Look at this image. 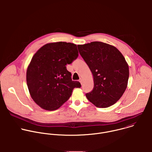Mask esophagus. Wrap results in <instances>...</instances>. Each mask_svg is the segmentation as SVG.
Returning <instances> with one entry per match:
<instances>
[{"instance_id":"esophagus-1","label":"esophagus","mask_w":152,"mask_h":152,"mask_svg":"<svg viewBox=\"0 0 152 152\" xmlns=\"http://www.w3.org/2000/svg\"><path fill=\"white\" fill-rule=\"evenodd\" d=\"M79 82H80V83L81 84L83 83V80H82V79H79Z\"/></svg>"}]
</instances>
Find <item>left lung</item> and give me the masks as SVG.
I'll return each instance as SVG.
<instances>
[{"label": "left lung", "mask_w": 152, "mask_h": 152, "mask_svg": "<svg viewBox=\"0 0 152 152\" xmlns=\"http://www.w3.org/2000/svg\"><path fill=\"white\" fill-rule=\"evenodd\" d=\"M77 47L94 77V88L86 98L98 107L114 104L127 88L129 72L125 58L116 48L100 41Z\"/></svg>", "instance_id": "1"}]
</instances>
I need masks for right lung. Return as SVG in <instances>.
Returning <instances> with one entry per match:
<instances>
[{"label":"right lung","instance_id":"obj_1","mask_svg":"<svg viewBox=\"0 0 152 152\" xmlns=\"http://www.w3.org/2000/svg\"><path fill=\"white\" fill-rule=\"evenodd\" d=\"M73 43L57 42L46 44L34 55L26 72L29 91L34 101L42 109L57 110L70 97L75 88H80L72 79L66 65L78 57Z\"/></svg>","mask_w":152,"mask_h":152}]
</instances>
